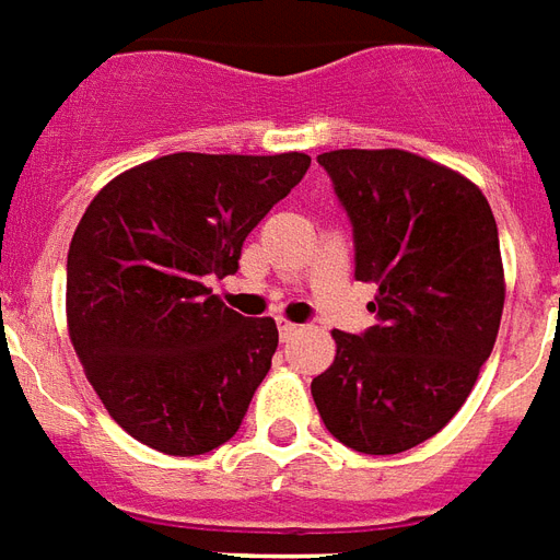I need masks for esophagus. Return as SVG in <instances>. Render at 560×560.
<instances>
[{
  "mask_svg": "<svg viewBox=\"0 0 560 560\" xmlns=\"http://www.w3.org/2000/svg\"><path fill=\"white\" fill-rule=\"evenodd\" d=\"M296 329H300L296 323H291V320H284V317H279V335H281V341H288L291 335H296Z\"/></svg>",
  "mask_w": 560,
  "mask_h": 560,
  "instance_id": "1",
  "label": "esophagus"
}]
</instances>
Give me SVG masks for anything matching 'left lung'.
Segmentation results:
<instances>
[{
    "mask_svg": "<svg viewBox=\"0 0 560 560\" xmlns=\"http://www.w3.org/2000/svg\"><path fill=\"white\" fill-rule=\"evenodd\" d=\"M317 163L353 222L355 279L376 284L380 323L335 329L312 397L347 448L400 454L457 416L490 359L504 308L499 228L469 177L418 153L343 148Z\"/></svg>",
    "mask_w": 560,
    "mask_h": 560,
    "instance_id": "left-lung-1",
    "label": "left lung"
}]
</instances>
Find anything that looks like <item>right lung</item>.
Instances as JSON below:
<instances>
[{"mask_svg":"<svg viewBox=\"0 0 560 560\" xmlns=\"http://www.w3.org/2000/svg\"><path fill=\"white\" fill-rule=\"evenodd\" d=\"M308 153H168L112 177L73 231L68 332L103 407L132 439L196 457L234 436L279 347L207 288L308 172Z\"/></svg>","mask_w":560,"mask_h":560,"instance_id":"1","label":"right lung"}]
</instances>
